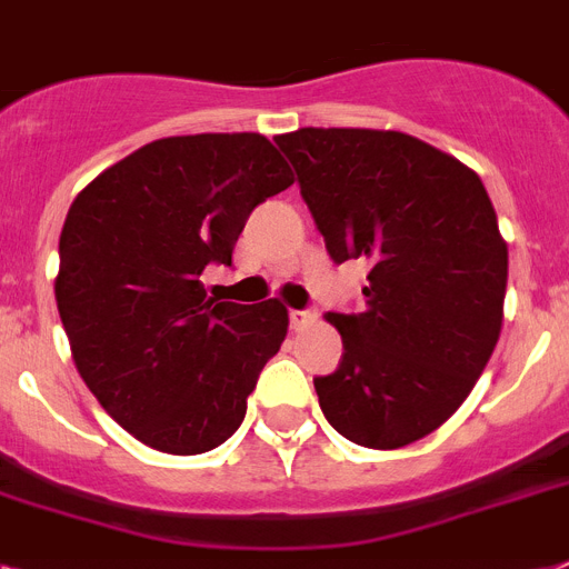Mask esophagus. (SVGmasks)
<instances>
[{
	"mask_svg": "<svg viewBox=\"0 0 569 569\" xmlns=\"http://www.w3.org/2000/svg\"><path fill=\"white\" fill-rule=\"evenodd\" d=\"M317 322V311H290V328L293 331H305Z\"/></svg>",
	"mask_w": 569,
	"mask_h": 569,
	"instance_id": "obj_1",
	"label": "esophagus"
}]
</instances>
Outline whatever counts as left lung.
Returning a JSON list of instances; mask_svg holds the SVG:
<instances>
[{
  "mask_svg": "<svg viewBox=\"0 0 569 569\" xmlns=\"http://www.w3.org/2000/svg\"><path fill=\"white\" fill-rule=\"evenodd\" d=\"M337 264L369 261L366 308L326 313L342 360L313 378L328 425L396 450L459 410L503 328L509 247L468 166L398 130L276 136Z\"/></svg>",
  "mask_w": 569,
  "mask_h": 569,
  "instance_id": "left-lung-1",
  "label": "left lung"
}]
</instances>
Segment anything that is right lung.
I'll return each mask as SVG.
<instances>
[{
	"mask_svg": "<svg viewBox=\"0 0 569 569\" xmlns=\"http://www.w3.org/2000/svg\"><path fill=\"white\" fill-rule=\"evenodd\" d=\"M293 186L261 133L168 136L74 197L54 279L89 392L142 445L194 457L241 427L288 308L218 302L203 270L232 264L250 211Z\"/></svg>",
	"mask_w": 569,
	"mask_h": 569,
	"instance_id": "1",
	"label": "right lung"
}]
</instances>
